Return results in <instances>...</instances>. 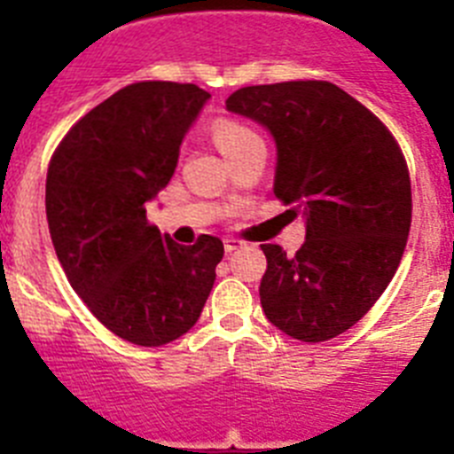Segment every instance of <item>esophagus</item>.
<instances>
[{
	"instance_id": "34e87169",
	"label": "esophagus",
	"mask_w": 454,
	"mask_h": 454,
	"mask_svg": "<svg viewBox=\"0 0 454 454\" xmlns=\"http://www.w3.org/2000/svg\"><path fill=\"white\" fill-rule=\"evenodd\" d=\"M223 243H224V252H234L236 247L243 246V240H239V239H224Z\"/></svg>"
}]
</instances>
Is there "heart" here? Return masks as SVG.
<instances>
[{
  "instance_id": "heart-1",
  "label": "heart",
  "mask_w": 454,
  "mask_h": 454,
  "mask_svg": "<svg viewBox=\"0 0 454 454\" xmlns=\"http://www.w3.org/2000/svg\"><path fill=\"white\" fill-rule=\"evenodd\" d=\"M211 138L218 145V150L223 152L227 159H231L234 154H239L243 147H247L250 143L259 140L256 131L252 127H247L246 122L234 118H218L211 124Z\"/></svg>"
}]
</instances>
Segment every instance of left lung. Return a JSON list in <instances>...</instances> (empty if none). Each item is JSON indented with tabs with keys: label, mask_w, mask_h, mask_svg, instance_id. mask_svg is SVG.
<instances>
[{
	"label": "left lung",
	"mask_w": 454,
	"mask_h": 454,
	"mask_svg": "<svg viewBox=\"0 0 454 454\" xmlns=\"http://www.w3.org/2000/svg\"><path fill=\"white\" fill-rule=\"evenodd\" d=\"M227 108L270 129L272 192L307 218V240L293 256L262 246L263 314L304 343L334 339L371 311L407 246L411 182L398 140L330 82L239 88Z\"/></svg>",
	"instance_id": "8db88e82"
}]
</instances>
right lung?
Instances as JSON below:
<instances>
[{
    "label": "right lung",
    "instance_id": "add662e5",
    "mask_svg": "<svg viewBox=\"0 0 454 454\" xmlns=\"http://www.w3.org/2000/svg\"><path fill=\"white\" fill-rule=\"evenodd\" d=\"M208 98L195 83H131L72 124L47 168V224L67 282L136 346H166L198 323L224 254L208 234L179 246L145 211Z\"/></svg>",
    "mask_w": 454,
    "mask_h": 454
}]
</instances>
